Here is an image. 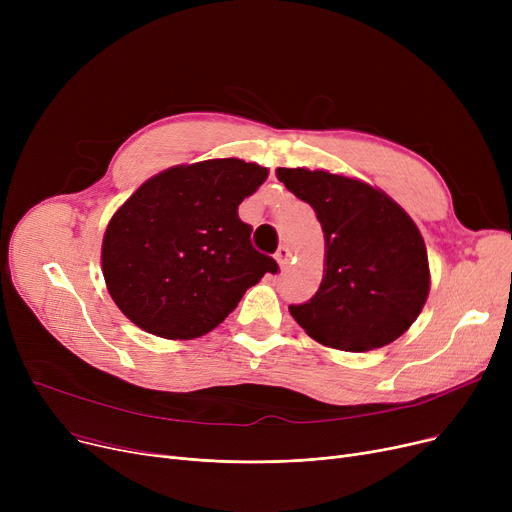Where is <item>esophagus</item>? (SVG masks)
Returning <instances> with one entry per match:
<instances>
[{
  "label": "esophagus",
  "instance_id": "34e87169",
  "mask_svg": "<svg viewBox=\"0 0 512 512\" xmlns=\"http://www.w3.org/2000/svg\"><path fill=\"white\" fill-rule=\"evenodd\" d=\"M276 261L280 263V267H286L288 261H290V249L282 245V247L278 249V253H276Z\"/></svg>",
  "mask_w": 512,
  "mask_h": 512
}]
</instances>
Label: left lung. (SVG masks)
<instances>
[{
	"instance_id": "8db88e82",
	"label": "left lung",
	"mask_w": 512,
	"mask_h": 512,
	"mask_svg": "<svg viewBox=\"0 0 512 512\" xmlns=\"http://www.w3.org/2000/svg\"><path fill=\"white\" fill-rule=\"evenodd\" d=\"M288 191L315 209L326 238L319 290L290 315L317 342L371 351L405 334L429 294L425 242L380 188L324 170L278 168Z\"/></svg>"
}]
</instances>
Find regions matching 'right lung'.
Segmentation results:
<instances>
[{"label":"right lung","mask_w":512,"mask_h":512,"mask_svg":"<svg viewBox=\"0 0 512 512\" xmlns=\"http://www.w3.org/2000/svg\"><path fill=\"white\" fill-rule=\"evenodd\" d=\"M267 168L226 157L174 166L141 184L107 224L101 267L120 311L149 334L211 332L278 263L251 245L238 205Z\"/></svg>","instance_id":"right-lung-1"}]
</instances>
